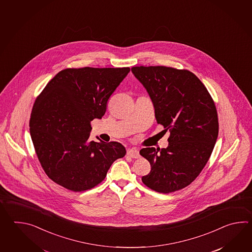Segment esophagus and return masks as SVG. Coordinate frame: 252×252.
Instances as JSON below:
<instances>
[{
  "label": "esophagus",
  "instance_id": "1",
  "mask_svg": "<svg viewBox=\"0 0 252 252\" xmlns=\"http://www.w3.org/2000/svg\"><path fill=\"white\" fill-rule=\"evenodd\" d=\"M127 154H128L130 158H138L140 157V156H139V150H137V149H135V148L128 149V150H127Z\"/></svg>",
  "mask_w": 252,
  "mask_h": 252
}]
</instances>
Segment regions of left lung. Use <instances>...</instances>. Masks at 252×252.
Instances as JSON below:
<instances>
[{
    "label": "left lung",
    "mask_w": 252,
    "mask_h": 252,
    "mask_svg": "<svg viewBox=\"0 0 252 252\" xmlns=\"http://www.w3.org/2000/svg\"><path fill=\"white\" fill-rule=\"evenodd\" d=\"M131 72L150 95L157 123L170 131L166 149L139 151L151 166L141 180L158 193L180 190L198 177L214 150L219 131L214 101L188 70L158 65L134 66Z\"/></svg>",
    "instance_id": "1"
}]
</instances>
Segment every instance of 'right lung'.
Segmentation results:
<instances>
[{
  "mask_svg": "<svg viewBox=\"0 0 252 252\" xmlns=\"http://www.w3.org/2000/svg\"><path fill=\"white\" fill-rule=\"evenodd\" d=\"M129 67L67 68L48 82L33 105L30 132L38 160L54 182L74 192L94 188L126 150L116 141L89 140L110 96Z\"/></svg>",
  "mask_w": 252,
  "mask_h": 252,
  "instance_id": "right-lung-1",
  "label": "right lung"
}]
</instances>
